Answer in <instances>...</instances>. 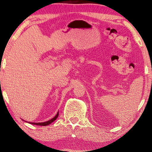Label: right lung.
<instances>
[{
  "instance_id": "add662e5",
  "label": "right lung",
  "mask_w": 152,
  "mask_h": 152,
  "mask_svg": "<svg viewBox=\"0 0 152 152\" xmlns=\"http://www.w3.org/2000/svg\"><path fill=\"white\" fill-rule=\"evenodd\" d=\"M58 115H59V112H57V115L55 116L54 118H53L52 119H51L49 121H47L46 122H41V123H34V122H28L29 123V124H33V125H40V126H46V125H50V124H51V123L53 122L55 120H56V119L58 118Z\"/></svg>"
}]
</instances>
